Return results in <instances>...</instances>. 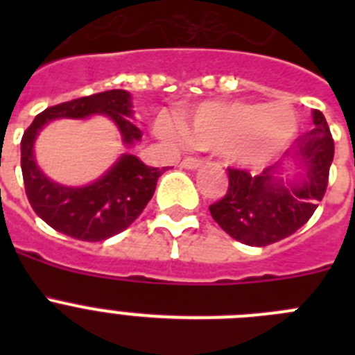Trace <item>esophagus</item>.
I'll list each match as a JSON object with an SVG mask.
<instances>
[{
  "label": "esophagus",
  "instance_id": "1",
  "mask_svg": "<svg viewBox=\"0 0 355 355\" xmlns=\"http://www.w3.org/2000/svg\"><path fill=\"white\" fill-rule=\"evenodd\" d=\"M200 163H202V159L193 158V156H187V158H184L183 162H181V167H184V168H197L200 165Z\"/></svg>",
  "mask_w": 355,
  "mask_h": 355
}]
</instances>
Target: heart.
<instances>
[{
  "label": "heart",
  "mask_w": 355,
  "mask_h": 355,
  "mask_svg": "<svg viewBox=\"0 0 355 355\" xmlns=\"http://www.w3.org/2000/svg\"><path fill=\"white\" fill-rule=\"evenodd\" d=\"M299 119L286 103L208 101L181 122L158 119L162 137L175 144L188 140L199 149L222 150L240 165H263L283 153L293 140Z\"/></svg>",
  "instance_id": "b5f03b06"
}]
</instances>
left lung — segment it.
<instances>
[{
    "label": "left lung",
    "mask_w": 355,
    "mask_h": 355,
    "mask_svg": "<svg viewBox=\"0 0 355 355\" xmlns=\"http://www.w3.org/2000/svg\"><path fill=\"white\" fill-rule=\"evenodd\" d=\"M313 122L315 128L295 147L306 167L300 183L284 184L277 180V165L259 175L227 168V192L209 206V213L229 236L245 245L265 247L288 238L311 218L325 196L334 158V140L320 110L313 112Z\"/></svg>",
    "instance_id": "8db88e82"
}]
</instances>
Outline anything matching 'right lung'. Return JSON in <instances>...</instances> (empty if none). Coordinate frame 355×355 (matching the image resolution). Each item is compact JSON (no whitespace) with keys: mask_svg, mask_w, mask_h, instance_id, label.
<instances>
[{"mask_svg":"<svg viewBox=\"0 0 355 355\" xmlns=\"http://www.w3.org/2000/svg\"><path fill=\"white\" fill-rule=\"evenodd\" d=\"M108 115L117 124L124 144L140 140L142 131L130 121L131 96L126 90H106L40 112L21 140V171L31 208L53 229L83 241H101L130 227L156 190L163 168H155L137 156L124 155L92 184L81 188L53 183L37 167L33 142L39 131L55 119Z\"/></svg>","mask_w":355,"mask_h":355,"instance_id":"right-lung-1","label":"right lung"}]
</instances>
